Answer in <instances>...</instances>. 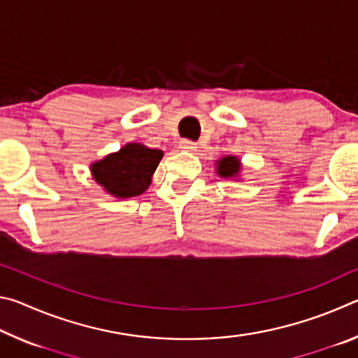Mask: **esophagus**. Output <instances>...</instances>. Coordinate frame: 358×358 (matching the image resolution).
Masks as SVG:
<instances>
[{
    "instance_id": "1",
    "label": "esophagus",
    "mask_w": 358,
    "mask_h": 358,
    "mask_svg": "<svg viewBox=\"0 0 358 358\" xmlns=\"http://www.w3.org/2000/svg\"><path fill=\"white\" fill-rule=\"evenodd\" d=\"M180 147H181V150H185V151H196L197 143L189 141V138H183V141L180 142Z\"/></svg>"
}]
</instances>
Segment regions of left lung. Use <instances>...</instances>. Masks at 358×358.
Masks as SVG:
<instances>
[{
	"label": "left lung",
	"instance_id": "obj_1",
	"mask_svg": "<svg viewBox=\"0 0 358 358\" xmlns=\"http://www.w3.org/2000/svg\"><path fill=\"white\" fill-rule=\"evenodd\" d=\"M238 171H240L238 159L234 156L222 157V159L220 161V164H217V173H220L224 178L235 177V175L238 173Z\"/></svg>",
	"mask_w": 358,
	"mask_h": 358
}]
</instances>
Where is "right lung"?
Returning a JSON list of instances; mask_svg holds the SVG:
<instances>
[{
  "label": "right lung",
  "instance_id": "right-lung-1",
  "mask_svg": "<svg viewBox=\"0 0 358 358\" xmlns=\"http://www.w3.org/2000/svg\"><path fill=\"white\" fill-rule=\"evenodd\" d=\"M162 159L161 150L128 143L118 153L108 155L92 167L94 180L115 197L128 199L142 194Z\"/></svg>",
  "mask_w": 358,
  "mask_h": 358
}]
</instances>
